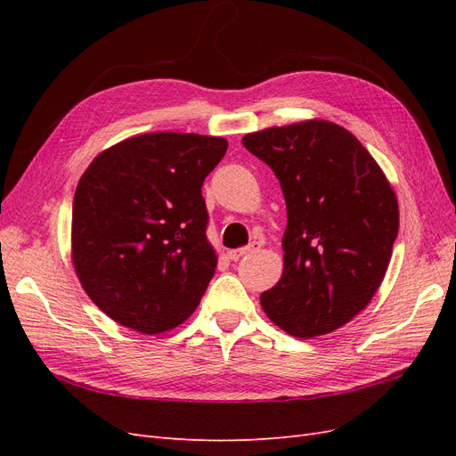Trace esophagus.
Segmentation results:
<instances>
[{
    "instance_id": "esophagus-1",
    "label": "esophagus",
    "mask_w": 456,
    "mask_h": 456,
    "mask_svg": "<svg viewBox=\"0 0 456 456\" xmlns=\"http://www.w3.org/2000/svg\"><path fill=\"white\" fill-rule=\"evenodd\" d=\"M258 249H260V243H256V241H251L249 245L240 247V249L228 251V258H230V260H240V258H243V256H249V255L256 253Z\"/></svg>"
}]
</instances>
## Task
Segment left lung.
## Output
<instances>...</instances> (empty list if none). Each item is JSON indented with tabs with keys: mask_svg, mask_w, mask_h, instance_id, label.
<instances>
[{
	"mask_svg": "<svg viewBox=\"0 0 456 456\" xmlns=\"http://www.w3.org/2000/svg\"><path fill=\"white\" fill-rule=\"evenodd\" d=\"M243 146L278 176L287 205L283 273L260 295L285 333H333L380 287L399 230L397 198L363 144L308 119L245 134Z\"/></svg>",
	"mask_w": 456,
	"mask_h": 456,
	"instance_id": "obj_1",
	"label": "left lung"
}]
</instances>
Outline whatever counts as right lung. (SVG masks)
<instances>
[{
    "label": "right lung",
    "instance_id": "obj_1",
    "mask_svg": "<svg viewBox=\"0 0 456 456\" xmlns=\"http://www.w3.org/2000/svg\"><path fill=\"white\" fill-rule=\"evenodd\" d=\"M228 142L196 133H148L101 151L72 207V262L108 317L144 335L194 314L215 275L201 186Z\"/></svg>",
    "mask_w": 456,
    "mask_h": 456
}]
</instances>
